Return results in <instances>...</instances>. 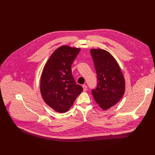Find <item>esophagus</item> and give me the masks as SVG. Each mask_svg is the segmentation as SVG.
<instances>
[{"label": "esophagus", "instance_id": "obj_1", "mask_svg": "<svg viewBox=\"0 0 155 155\" xmlns=\"http://www.w3.org/2000/svg\"><path fill=\"white\" fill-rule=\"evenodd\" d=\"M83 91H85L87 90V86L85 85V84H83Z\"/></svg>", "mask_w": 155, "mask_h": 155}]
</instances>
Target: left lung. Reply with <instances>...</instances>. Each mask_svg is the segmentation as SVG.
Returning a JSON list of instances; mask_svg holds the SVG:
<instances>
[{"mask_svg": "<svg viewBox=\"0 0 155 155\" xmlns=\"http://www.w3.org/2000/svg\"><path fill=\"white\" fill-rule=\"evenodd\" d=\"M97 84L91 92L95 101L103 109L115 105L123 97L125 81L119 65L108 51L102 49H91Z\"/></svg>", "mask_w": 155, "mask_h": 155, "instance_id": "1", "label": "left lung"}]
</instances>
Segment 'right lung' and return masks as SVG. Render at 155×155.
Masks as SVG:
<instances>
[{
	"mask_svg": "<svg viewBox=\"0 0 155 155\" xmlns=\"http://www.w3.org/2000/svg\"><path fill=\"white\" fill-rule=\"evenodd\" d=\"M80 48L62 46L51 54L42 72L40 92L43 99L59 113L68 111L83 87L76 83L71 66Z\"/></svg>",
	"mask_w": 155,
	"mask_h": 155,
	"instance_id": "obj_1",
	"label": "right lung"
}]
</instances>
